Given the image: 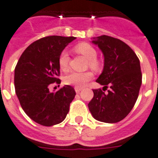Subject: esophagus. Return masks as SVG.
I'll return each instance as SVG.
<instances>
[{
    "label": "esophagus",
    "mask_w": 158,
    "mask_h": 158,
    "mask_svg": "<svg viewBox=\"0 0 158 158\" xmlns=\"http://www.w3.org/2000/svg\"><path fill=\"white\" fill-rule=\"evenodd\" d=\"M74 89H75V91H76L77 93H79V92H80V91L82 89L81 87H75Z\"/></svg>",
    "instance_id": "obj_1"
}]
</instances>
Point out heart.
I'll use <instances>...</instances> for the list:
<instances>
[{
  "label": "heart",
  "instance_id": "1",
  "mask_svg": "<svg viewBox=\"0 0 158 158\" xmlns=\"http://www.w3.org/2000/svg\"><path fill=\"white\" fill-rule=\"evenodd\" d=\"M75 52L82 55L88 60V66L98 71L101 69V62L97 59V51L88 43H80L74 48ZM69 55L66 51H62L59 56L58 64L62 71H67L69 67ZM93 78V73L89 71L84 73L72 72L64 77V83L75 87H82L86 82Z\"/></svg>",
  "mask_w": 158,
  "mask_h": 158
}]
</instances>
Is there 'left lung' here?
<instances>
[{"label":"left lung","mask_w":158,"mask_h":158,"mask_svg":"<svg viewBox=\"0 0 158 158\" xmlns=\"http://www.w3.org/2000/svg\"><path fill=\"white\" fill-rule=\"evenodd\" d=\"M104 55V68L96 81L108 88L93 89L88 104L95 119L114 123L127 116L137 100L142 82L140 60L133 50L122 40L101 35L92 41Z\"/></svg>","instance_id":"1"}]
</instances>
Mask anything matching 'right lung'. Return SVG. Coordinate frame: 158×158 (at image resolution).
<instances>
[{
	"mask_svg": "<svg viewBox=\"0 0 158 158\" xmlns=\"http://www.w3.org/2000/svg\"><path fill=\"white\" fill-rule=\"evenodd\" d=\"M76 39L52 35L36 40L23 52L14 70L15 92L25 113L43 126L58 124L66 118L76 92L64 85L51 93L48 86L60 84L58 58Z\"/></svg>",
	"mask_w": 158,
	"mask_h": 158,
	"instance_id": "right-lung-1",
	"label": "right lung"
}]
</instances>
